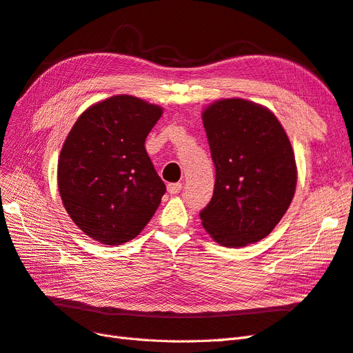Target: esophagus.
<instances>
[{
	"label": "esophagus",
	"mask_w": 353,
	"mask_h": 353,
	"mask_svg": "<svg viewBox=\"0 0 353 353\" xmlns=\"http://www.w3.org/2000/svg\"><path fill=\"white\" fill-rule=\"evenodd\" d=\"M181 188H183V184L181 183H174V184H168V191L170 194H178Z\"/></svg>",
	"instance_id": "1"
}]
</instances>
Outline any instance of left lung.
<instances>
[{
  "instance_id": "left-lung-1",
  "label": "left lung",
  "mask_w": 353,
  "mask_h": 353,
  "mask_svg": "<svg viewBox=\"0 0 353 353\" xmlns=\"http://www.w3.org/2000/svg\"><path fill=\"white\" fill-rule=\"evenodd\" d=\"M215 188L200 210L201 225L225 248L256 243L275 228L293 200L296 162L279 119L241 99L213 103L203 113Z\"/></svg>"
}]
</instances>
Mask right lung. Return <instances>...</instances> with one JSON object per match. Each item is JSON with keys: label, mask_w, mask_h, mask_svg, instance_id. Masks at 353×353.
<instances>
[{"label": "right lung", "mask_w": 353, "mask_h": 353, "mask_svg": "<svg viewBox=\"0 0 353 353\" xmlns=\"http://www.w3.org/2000/svg\"><path fill=\"white\" fill-rule=\"evenodd\" d=\"M159 105L114 95L85 110L63 144L57 183L69 216L103 244L132 240L166 193L145 152Z\"/></svg>", "instance_id": "add662e5"}]
</instances>
